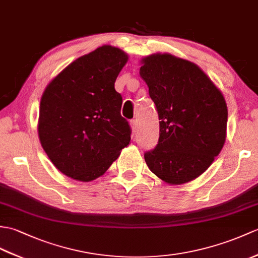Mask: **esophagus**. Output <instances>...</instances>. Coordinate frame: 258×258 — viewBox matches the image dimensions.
Instances as JSON below:
<instances>
[{
	"label": "esophagus",
	"instance_id": "obj_1",
	"mask_svg": "<svg viewBox=\"0 0 258 258\" xmlns=\"http://www.w3.org/2000/svg\"><path fill=\"white\" fill-rule=\"evenodd\" d=\"M131 127H132V130H133L134 133H136L137 130H139V122H137L136 119L131 121Z\"/></svg>",
	"mask_w": 258,
	"mask_h": 258
}]
</instances>
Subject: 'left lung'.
<instances>
[{
    "label": "left lung",
    "mask_w": 258,
    "mask_h": 258,
    "mask_svg": "<svg viewBox=\"0 0 258 258\" xmlns=\"http://www.w3.org/2000/svg\"><path fill=\"white\" fill-rule=\"evenodd\" d=\"M142 79L159 117V140L144 154L161 180L182 184L211 166L226 139L227 106L222 92L201 68L170 53L142 59Z\"/></svg>",
    "instance_id": "8db88e82"
}]
</instances>
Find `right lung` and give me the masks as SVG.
Instances as JSON below:
<instances>
[{
  "label": "right lung",
  "instance_id": "add662e5",
  "mask_svg": "<svg viewBox=\"0 0 258 258\" xmlns=\"http://www.w3.org/2000/svg\"><path fill=\"white\" fill-rule=\"evenodd\" d=\"M127 59L119 48L99 47L66 67L43 93L40 144L56 168L75 180L103 175L130 144L122 95L114 88Z\"/></svg>",
  "mask_w": 258,
  "mask_h": 258
}]
</instances>
